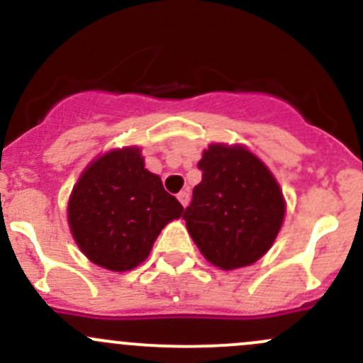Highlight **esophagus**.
Masks as SVG:
<instances>
[{"instance_id":"esophagus-1","label":"esophagus","mask_w":363,"mask_h":363,"mask_svg":"<svg viewBox=\"0 0 363 363\" xmlns=\"http://www.w3.org/2000/svg\"><path fill=\"white\" fill-rule=\"evenodd\" d=\"M178 201H180V203H182V206L185 208L186 204H189V201H190V196H189V192H185V190H183V192L178 194Z\"/></svg>"}]
</instances>
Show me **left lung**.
I'll return each mask as SVG.
<instances>
[{"mask_svg":"<svg viewBox=\"0 0 363 363\" xmlns=\"http://www.w3.org/2000/svg\"><path fill=\"white\" fill-rule=\"evenodd\" d=\"M203 180L183 211L190 236L216 267H246L267 253L281 229L285 199L271 171L241 145H209Z\"/></svg>","mask_w":363,"mask_h":363,"instance_id":"obj_1","label":"left lung"}]
</instances>
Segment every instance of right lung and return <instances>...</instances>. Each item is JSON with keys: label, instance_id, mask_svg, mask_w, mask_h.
I'll return each mask as SVG.
<instances>
[{"label": "right lung", "instance_id": "right-lung-1", "mask_svg": "<svg viewBox=\"0 0 363 363\" xmlns=\"http://www.w3.org/2000/svg\"><path fill=\"white\" fill-rule=\"evenodd\" d=\"M182 211L160 178L145 169L140 148L127 147L89 164L71 192L68 222L91 262L124 272L147 259L160 230Z\"/></svg>", "mask_w": 363, "mask_h": 363}]
</instances>
